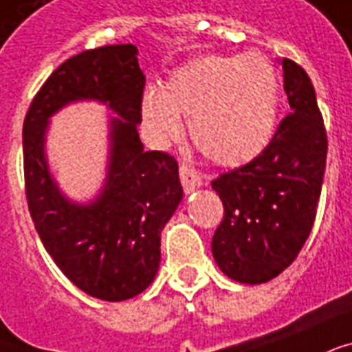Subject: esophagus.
I'll list each match as a JSON object with an SVG mask.
<instances>
[{
	"label": "esophagus",
	"instance_id": "1",
	"mask_svg": "<svg viewBox=\"0 0 352 352\" xmlns=\"http://www.w3.org/2000/svg\"><path fill=\"white\" fill-rule=\"evenodd\" d=\"M179 179H182V185H184V190L187 195L201 187L200 174L196 173L195 168H190L189 165H185V163L179 167Z\"/></svg>",
	"mask_w": 352,
	"mask_h": 352
}]
</instances>
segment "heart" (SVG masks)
I'll list each match as a JSON object with an SVG mask.
<instances>
[{
	"label": "heart",
	"instance_id": "obj_1",
	"mask_svg": "<svg viewBox=\"0 0 352 352\" xmlns=\"http://www.w3.org/2000/svg\"><path fill=\"white\" fill-rule=\"evenodd\" d=\"M279 77L261 54H204L176 67L162 89L143 95L141 116L160 143L182 133L189 117L192 143L211 162L239 167L252 162L274 135Z\"/></svg>",
	"mask_w": 352,
	"mask_h": 352
}]
</instances>
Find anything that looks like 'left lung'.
<instances>
[{
  "mask_svg": "<svg viewBox=\"0 0 352 352\" xmlns=\"http://www.w3.org/2000/svg\"><path fill=\"white\" fill-rule=\"evenodd\" d=\"M290 111L255 160L220 174L224 204L213 257L230 279L268 283L296 261L314 226L327 163V133L314 86L301 65L280 60Z\"/></svg>",
  "mask_w": 352,
  "mask_h": 352,
  "instance_id": "obj_1",
  "label": "left lung"
}]
</instances>
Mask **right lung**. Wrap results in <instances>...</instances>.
I'll return each instance as SVG.
<instances>
[{"label":"right lung","mask_w":352,"mask_h":352,"mask_svg":"<svg viewBox=\"0 0 352 352\" xmlns=\"http://www.w3.org/2000/svg\"><path fill=\"white\" fill-rule=\"evenodd\" d=\"M143 88L135 45L84 51L56 67L23 121L25 195L40 241L75 287L102 301H124L151 287L162 231L184 198L176 160L146 152L139 139ZM80 100L116 113L109 120L105 185L88 204L59 190L45 154L48 119Z\"/></svg>","instance_id":"1"}]
</instances>
